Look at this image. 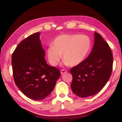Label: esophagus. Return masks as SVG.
<instances>
[{
  "mask_svg": "<svg viewBox=\"0 0 122 122\" xmlns=\"http://www.w3.org/2000/svg\"><path fill=\"white\" fill-rule=\"evenodd\" d=\"M66 70H62L61 71V75H62V74H64V73H65L66 72Z\"/></svg>",
  "mask_w": 122,
  "mask_h": 122,
  "instance_id": "esophagus-1",
  "label": "esophagus"
}]
</instances>
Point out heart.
I'll list each match as a JSON object with an SVG mask.
<instances>
[{"label": "heart", "instance_id": "heart-1", "mask_svg": "<svg viewBox=\"0 0 122 122\" xmlns=\"http://www.w3.org/2000/svg\"><path fill=\"white\" fill-rule=\"evenodd\" d=\"M91 47L92 41L87 35L63 34L56 37L52 46L48 48V59L52 66H55L62 54L63 64L76 66L86 59Z\"/></svg>", "mask_w": 122, "mask_h": 122}]
</instances>
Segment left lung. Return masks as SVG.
Wrapping results in <instances>:
<instances>
[{
  "instance_id": "obj_1",
  "label": "left lung",
  "mask_w": 122,
  "mask_h": 122,
  "mask_svg": "<svg viewBox=\"0 0 122 122\" xmlns=\"http://www.w3.org/2000/svg\"><path fill=\"white\" fill-rule=\"evenodd\" d=\"M113 66L112 51L100 34L94 33V45L88 57L70 70L71 87L75 95L87 97L96 95L110 78Z\"/></svg>"
}]
</instances>
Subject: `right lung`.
Listing matches in <instances>:
<instances>
[{
	"instance_id": "add662e5",
	"label": "right lung",
	"mask_w": 122,
	"mask_h": 122,
	"mask_svg": "<svg viewBox=\"0 0 122 122\" xmlns=\"http://www.w3.org/2000/svg\"><path fill=\"white\" fill-rule=\"evenodd\" d=\"M40 35L36 32L22 41L11 58L15 84L24 95L34 100L49 96L61 76L58 68L46 63Z\"/></svg>"
}]
</instances>
